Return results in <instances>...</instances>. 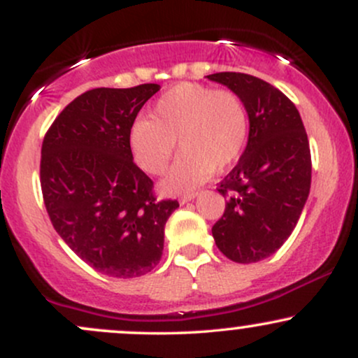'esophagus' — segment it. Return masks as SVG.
<instances>
[{"label":"esophagus","instance_id":"esophagus-1","mask_svg":"<svg viewBox=\"0 0 358 358\" xmlns=\"http://www.w3.org/2000/svg\"><path fill=\"white\" fill-rule=\"evenodd\" d=\"M196 195H199V193H196V192H188V193H185V195L180 196V202H182V203H187V202H190V200L195 199Z\"/></svg>","mask_w":358,"mask_h":358}]
</instances>
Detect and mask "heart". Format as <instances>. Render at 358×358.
Here are the masks:
<instances>
[{
    "mask_svg": "<svg viewBox=\"0 0 358 358\" xmlns=\"http://www.w3.org/2000/svg\"><path fill=\"white\" fill-rule=\"evenodd\" d=\"M248 136L249 116L239 94L182 82L155 102L150 119L131 126L129 148L146 173L162 175L178 139L183 153L163 180V190L185 193L207 182L215 168L222 171L232 166Z\"/></svg>",
    "mask_w": 358,
    "mask_h": 358,
    "instance_id": "1",
    "label": "heart"
}]
</instances>
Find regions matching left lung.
Segmentation results:
<instances>
[{
    "label": "left lung",
    "instance_id": "8db88e82",
    "mask_svg": "<svg viewBox=\"0 0 358 358\" xmlns=\"http://www.w3.org/2000/svg\"><path fill=\"white\" fill-rule=\"evenodd\" d=\"M207 79L239 94L248 109V146L217 188L227 203L212 236L225 257L250 264L276 252L296 227L310 195V143L296 106L274 85L241 72Z\"/></svg>",
    "mask_w": 358,
    "mask_h": 358
}]
</instances>
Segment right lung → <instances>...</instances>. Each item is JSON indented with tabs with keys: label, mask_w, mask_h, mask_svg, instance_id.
I'll return each instance as SVG.
<instances>
[{
	"label": "right lung",
	"mask_w": 358,
	"mask_h": 358,
	"mask_svg": "<svg viewBox=\"0 0 358 358\" xmlns=\"http://www.w3.org/2000/svg\"><path fill=\"white\" fill-rule=\"evenodd\" d=\"M158 84L87 90L48 127L40 185L53 229L97 273L138 278L159 262L178 207L133 162L129 129Z\"/></svg>",
	"instance_id": "obj_1"
}]
</instances>
